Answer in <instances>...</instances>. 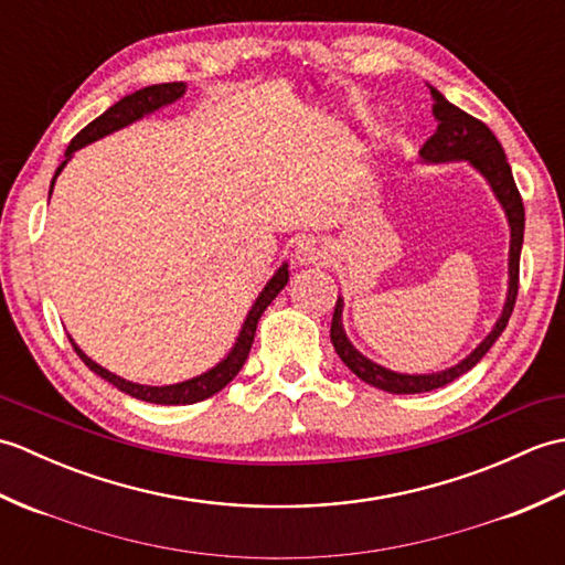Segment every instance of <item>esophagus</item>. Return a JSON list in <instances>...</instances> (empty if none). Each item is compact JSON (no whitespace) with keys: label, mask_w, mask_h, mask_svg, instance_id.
<instances>
[{"label":"esophagus","mask_w":565,"mask_h":565,"mask_svg":"<svg viewBox=\"0 0 565 565\" xmlns=\"http://www.w3.org/2000/svg\"><path fill=\"white\" fill-rule=\"evenodd\" d=\"M328 245L318 237H303L298 239L294 247V262L296 264H326L328 262Z\"/></svg>","instance_id":"esophagus-1"}]
</instances>
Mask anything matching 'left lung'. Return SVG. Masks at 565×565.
I'll return each mask as SVG.
<instances>
[{"label":"left lung","instance_id":"obj_1","mask_svg":"<svg viewBox=\"0 0 565 565\" xmlns=\"http://www.w3.org/2000/svg\"><path fill=\"white\" fill-rule=\"evenodd\" d=\"M431 94V114H435L437 130L431 136L423 150H419V160L425 164H447V162H466L468 167L486 179V184L493 191L495 201L500 203L502 213H505V221L510 227V252H508V294L505 303H502L500 316L495 326L490 328L486 338L476 344L471 354H466L461 362L454 366H447L441 371H429V374H401V371H393L371 362L356 347L350 342L342 326V310H344V298L338 296V306H334L332 313V326H330V340L334 352L344 362V366L352 371L354 376L362 379L369 386L379 391L395 393V395H407V393H427L447 386L454 379H459L466 371H471L481 359L488 354L490 347L508 328V320L512 316L514 298H518V281H520V255H522V243H524V206L520 199V191L514 186L512 170L505 158V150H502L500 140L493 136L486 124L478 121V118L468 116L461 111L459 106L447 102V97L439 89L427 84Z\"/></svg>","mask_w":565,"mask_h":565}]
</instances>
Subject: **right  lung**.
<instances>
[{"instance_id":"1","label":"right lung","mask_w":565,"mask_h":565,"mask_svg":"<svg viewBox=\"0 0 565 565\" xmlns=\"http://www.w3.org/2000/svg\"><path fill=\"white\" fill-rule=\"evenodd\" d=\"M184 92H186L184 82L152 84V87H142L134 94H128V97H124L121 102H116L114 106H109V109H106L99 118H94V121L87 128H82L79 134L72 138V142L65 150V160L60 162V167L55 170V177L51 182V194H53L57 174L65 170V164L72 160V154H75L77 150H82L84 146H92V142H97L106 136L116 134V130L128 128L130 124L142 121L146 116H152L154 111L164 109V106L179 102L184 97ZM51 194H47V199H51ZM286 284H289V264L284 262L281 267L271 274V279L264 284V289L255 298V303H252V308L247 310L245 322L239 326L235 344L231 347V350H227V354L221 359V362L211 366V369H206L203 374H199L194 379H186V381H179V383H167V386H146V383H134V381H126L121 376H116V374H111L109 369H104L102 364H97L94 359L84 354L75 340L70 338V342H72V347H75V352L79 354L82 362L89 366V371H94V374L102 376L104 381H109L114 388L130 395V398L154 403V405H191V403L211 398V395H215L221 388H225L227 383H231L237 376V371L243 369L245 359L249 354L252 340H255L257 320L262 318V313L267 310V306L274 301V298L279 296V291L284 289Z\"/></svg>"}]
</instances>
